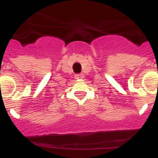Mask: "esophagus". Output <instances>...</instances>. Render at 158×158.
Here are the masks:
<instances>
[{
	"instance_id": "34e87169",
	"label": "esophagus",
	"mask_w": 158,
	"mask_h": 158,
	"mask_svg": "<svg viewBox=\"0 0 158 158\" xmlns=\"http://www.w3.org/2000/svg\"><path fill=\"white\" fill-rule=\"evenodd\" d=\"M79 77H80V75H79V74H76V75H75V77H76L77 79V78H79Z\"/></svg>"
}]
</instances>
